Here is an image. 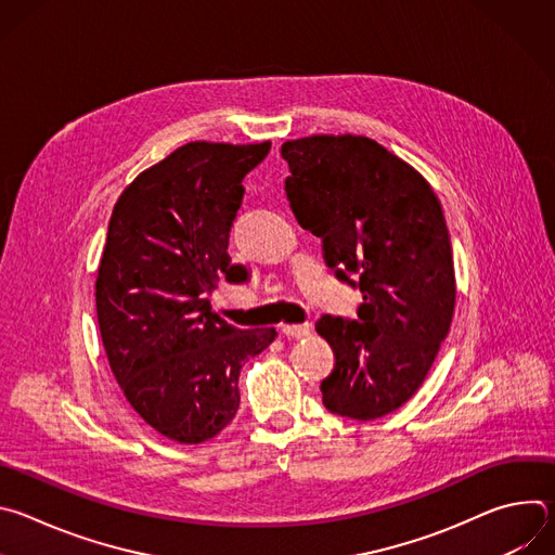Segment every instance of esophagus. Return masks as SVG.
<instances>
[{"instance_id":"1","label":"esophagus","mask_w":555,"mask_h":555,"mask_svg":"<svg viewBox=\"0 0 555 555\" xmlns=\"http://www.w3.org/2000/svg\"><path fill=\"white\" fill-rule=\"evenodd\" d=\"M281 334L289 336V338H305L311 334V325L302 323V325H281Z\"/></svg>"}]
</instances>
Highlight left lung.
I'll return each instance as SVG.
<instances>
[{"instance_id": "obj_1", "label": "left lung", "mask_w": 555, "mask_h": 555, "mask_svg": "<svg viewBox=\"0 0 555 555\" xmlns=\"http://www.w3.org/2000/svg\"><path fill=\"white\" fill-rule=\"evenodd\" d=\"M298 223L321 236L336 276L362 292L358 319L315 323L334 349L323 404L375 420L426 379L454 313V263L441 204L398 155L364 135H309L281 146Z\"/></svg>"}]
</instances>
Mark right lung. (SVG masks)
Wrapping results in <instances>:
<instances>
[{"label": "right lung", "mask_w": 555, "mask_h": 555, "mask_svg": "<svg viewBox=\"0 0 555 555\" xmlns=\"http://www.w3.org/2000/svg\"><path fill=\"white\" fill-rule=\"evenodd\" d=\"M270 142H189L118 197L96 279L109 366L133 411L160 435L202 443L240 409V373L274 330H236L210 311L217 281H244L228 236L244 178Z\"/></svg>", "instance_id": "right-lung-1"}]
</instances>
